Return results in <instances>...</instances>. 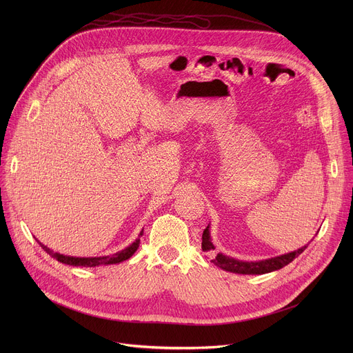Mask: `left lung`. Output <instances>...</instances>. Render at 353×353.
Segmentation results:
<instances>
[{
    "label": "left lung",
    "mask_w": 353,
    "mask_h": 353,
    "mask_svg": "<svg viewBox=\"0 0 353 353\" xmlns=\"http://www.w3.org/2000/svg\"><path fill=\"white\" fill-rule=\"evenodd\" d=\"M203 250L204 251H210V250H215L212 241H211V233H210V225L205 228L204 233H203ZM307 245L300 247L292 253L288 254H282L274 259H268V260H263V261H240L236 259H232L229 256H225L222 253H218L216 257L212 260V263L229 272H234V274H243V275H263L267 272H272L276 270L283 268L285 265H288L289 263H292L297 256H300L303 251L306 250Z\"/></svg>",
    "instance_id": "8db88e82"
}]
</instances>
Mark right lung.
<instances>
[{
  "label": "right lung",
  "instance_id": "obj_1",
  "mask_svg": "<svg viewBox=\"0 0 353 353\" xmlns=\"http://www.w3.org/2000/svg\"><path fill=\"white\" fill-rule=\"evenodd\" d=\"M143 230L139 233V236H142ZM41 248L46 251L47 254L52 256L53 259H56L57 261L67 264V265H74V267H97V265H110V264H119L121 261L128 260L135 251L139 247V237L130 244L128 247H125L124 250L119 251V253L113 254V256H105V257H70V256H64L60 253H54L53 250H50L47 245L41 244Z\"/></svg>",
  "mask_w": 353,
  "mask_h": 353
}]
</instances>
